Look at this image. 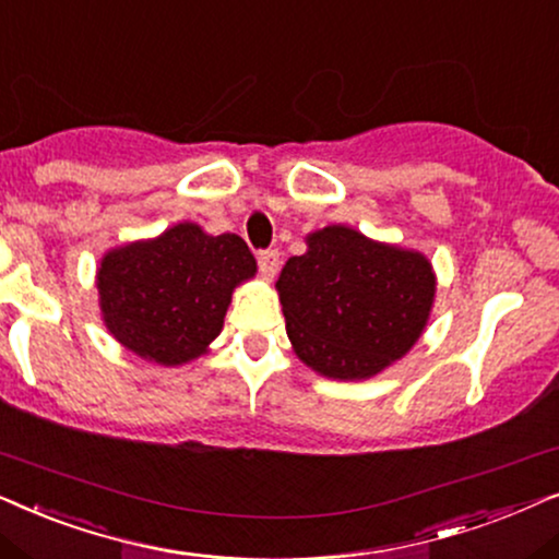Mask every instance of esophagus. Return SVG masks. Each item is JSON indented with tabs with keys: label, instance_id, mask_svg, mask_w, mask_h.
<instances>
[{
	"label": "esophagus",
	"instance_id": "34e87169",
	"mask_svg": "<svg viewBox=\"0 0 559 559\" xmlns=\"http://www.w3.org/2000/svg\"><path fill=\"white\" fill-rule=\"evenodd\" d=\"M278 252L275 250H263V252H258V267H260V273L265 275V278H273L275 273H278Z\"/></svg>",
	"mask_w": 559,
	"mask_h": 559
}]
</instances>
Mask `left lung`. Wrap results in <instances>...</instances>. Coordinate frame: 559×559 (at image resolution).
Masks as SVG:
<instances>
[{
	"mask_svg": "<svg viewBox=\"0 0 559 559\" xmlns=\"http://www.w3.org/2000/svg\"><path fill=\"white\" fill-rule=\"evenodd\" d=\"M275 288L304 366L366 381L401 360L427 330L437 273L419 250L370 240L347 225L314 229Z\"/></svg>",
	"mask_w": 559,
	"mask_h": 559,
	"instance_id": "1",
	"label": "left lung"
}]
</instances>
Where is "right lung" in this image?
Wrapping results in <instances>:
<instances>
[{"instance_id": "1", "label": "right lung", "mask_w": 559, "mask_h": 559, "mask_svg": "<svg viewBox=\"0 0 559 559\" xmlns=\"http://www.w3.org/2000/svg\"><path fill=\"white\" fill-rule=\"evenodd\" d=\"M258 263L240 235L178 222L151 240L119 245L96 267L102 322L147 362L178 368L210 353L233 292Z\"/></svg>"}]
</instances>
